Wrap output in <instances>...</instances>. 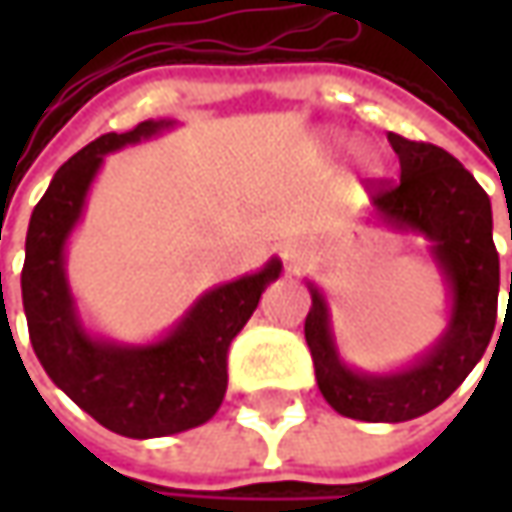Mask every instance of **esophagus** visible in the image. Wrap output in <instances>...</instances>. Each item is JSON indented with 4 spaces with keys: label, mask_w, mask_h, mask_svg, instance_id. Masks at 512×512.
Returning a JSON list of instances; mask_svg holds the SVG:
<instances>
[{
    "label": "esophagus",
    "mask_w": 512,
    "mask_h": 512,
    "mask_svg": "<svg viewBox=\"0 0 512 512\" xmlns=\"http://www.w3.org/2000/svg\"><path fill=\"white\" fill-rule=\"evenodd\" d=\"M282 259H285L287 270L302 267V262L307 259L305 245H302V242H285V245H282Z\"/></svg>",
    "instance_id": "34e87169"
}]
</instances>
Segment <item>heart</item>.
<instances>
[{"instance_id": "heart-1", "label": "heart", "mask_w": 512, "mask_h": 512, "mask_svg": "<svg viewBox=\"0 0 512 512\" xmlns=\"http://www.w3.org/2000/svg\"><path fill=\"white\" fill-rule=\"evenodd\" d=\"M325 148L327 150H347L350 148V139H344V136H327ZM362 165L364 168H370V165H373V159H370L367 153L362 156Z\"/></svg>"}]
</instances>
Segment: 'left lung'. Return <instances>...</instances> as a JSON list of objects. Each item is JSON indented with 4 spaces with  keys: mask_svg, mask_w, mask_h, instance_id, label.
<instances>
[{
    "mask_svg": "<svg viewBox=\"0 0 512 512\" xmlns=\"http://www.w3.org/2000/svg\"><path fill=\"white\" fill-rule=\"evenodd\" d=\"M402 179L373 193V225L427 239L450 296L444 333L416 362L387 373H364L344 362L325 293L307 282L313 307L305 339L325 402L359 422H410L430 413L482 362L499 310V253L493 210L482 185L447 150L387 133ZM512 239V230H510ZM504 330V327H502Z\"/></svg>",
    "mask_w": 512,
    "mask_h": 512,
    "instance_id": "8db88e82",
    "label": "left lung"
}]
</instances>
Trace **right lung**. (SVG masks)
I'll use <instances>...</instances> for the list:
<instances>
[{
    "label": "right lung",
    "mask_w": 512,
    "mask_h": 512,
    "mask_svg": "<svg viewBox=\"0 0 512 512\" xmlns=\"http://www.w3.org/2000/svg\"><path fill=\"white\" fill-rule=\"evenodd\" d=\"M173 125V119H148L128 133H105L70 156L33 207L25 239L22 305L36 359L62 393L128 439L173 436L213 419L227 390V347L282 273L273 256L256 273L210 287L156 342H113L82 325L65 247L85 213L90 185L108 153Z\"/></svg>",
    "instance_id": "obj_1"
}]
</instances>
